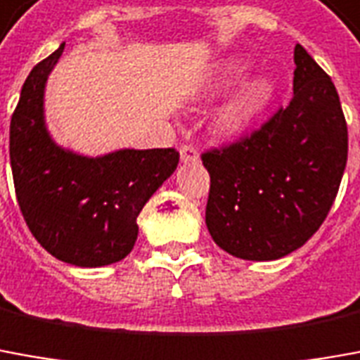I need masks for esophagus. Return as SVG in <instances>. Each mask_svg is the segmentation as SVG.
<instances>
[{"mask_svg": "<svg viewBox=\"0 0 360 360\" xmlns=\"http://www.w3.org/2000/svg\"><path fill=\"white\" fill-rule=\"evenodd\" d=\"M180 158H182V162H186V165L198 162L200 160V153H198V148L194 145H182L180 147Z\"/></svg>", "mask_w": 360, "mask_h": 360, "instance_id": "1", "label": "esophagus"}]
</instances>
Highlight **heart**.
Returning a JSON list of instances; mask_svg holds the SVG:
<instances>
[{
	"label": "heart",
	"instance_id": "1",
	"mask_svg": "<svg viewBox=\"0 0 360 360\" xmlns=\"http://www.w3.org/2000/svg\"><path fill=\"white\" fill-rule=\"evenodd\" d=\"M249 68L247 58H231L223 64L219 72V80L231 82L243 76ZM274 80L270 76H257L252 80L245 82L239 90L231 96L217 115V127L227 135H239L251 127L252 123L266 111L270 101L274 98Z\"/></svg>",
	"mask_w": 360,
	"mask_h": 360
}]
</instances>
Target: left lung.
I'll return each mask as SVG.
<instances>
[{
  "label": "left lung",
  "mask_w": 360,
  "mask_h": 360,
  "mask_svg": "<svg viewBox=\"0 0 360 360\" xmlns=\"http://www.w3.org/2000/svg\"><path fill=\"white\" fill-rule=\"evenodd\" d=\"M294 98L249 137L202 155L210 172L205 225L223 251L276 260L326 221L347 165V123L335 86L302 44Z\"/></svg>",
  "instance_id": "1"
}]
</instances>
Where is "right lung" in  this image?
<instances>
[{"instance_id":"add662e5","label":"right lung","mask_w":360,"mask_h":360,"mask_svg":"<svg viewBox=\"0 0 360 360\" xmlns=\"http://www.w3.org/2000/svg\"><path fill=\"white\" fill-rule=\"evenodd\" d=\"M64 44L27 76L9 127L17 202L33 237L62 262L96 269L125 259L148 198L176 170L174 148H121L76 155L52 141L44 123V86Z\"/></svg>"}]
</instances>
